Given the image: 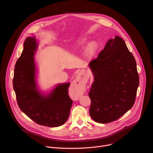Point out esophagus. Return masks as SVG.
I'll list each match as a JSON object with an SVG mask.
<instances>
[{
  "mask_svg": "<svg viewBox=\"0 0 153 153\" xmlns=\"http://www.w3.org/2000/svg\"><path fill=\"white\" fill-rule=\"evenodd\" d=\"M82 81V76H81V74H79V75L77 76L76 77V82H78L79 83H80V82ZM76 90L77 91V93H76V95H77V97H76V99H79V97H80V89L79 88H76Z\"/></svg>",
  "mask_w": 153,
  "mask_h": 153,
  "instance_id": "esophagus-1",
  "label": "esophagus"
}]
</instances>
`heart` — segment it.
<instances>
[{
  "label": "heart",
  "mask_w": 153,
  "mask_h": 153,
  "mask_svg": "<svg viewBox=\"0 0 153 153\" xmlns=\"http://www.w3.org/2000/svg\"><path fill=\"white\" fill-rule=\"evenodd\" d=\"M87 42L86 39L84 38L81 40V44H86ZM97 50V44L95 42H91L87 45L86 48V53L88 56H94Z\"/></svg>",
  "instance_id": "obj_1"
}]
</instances>
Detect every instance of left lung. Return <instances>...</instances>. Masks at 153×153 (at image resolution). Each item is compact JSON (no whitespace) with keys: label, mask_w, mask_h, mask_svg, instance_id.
Instances as JSON below:
<instances>
[{"label":"left lung","mask_w":153,"mask_h":153,"mask_svg":"<svg viewBox=\"0 0 153 153\" xmlns=\"http://www.w3.org/2000/svg\"><path fill=\"white\" fill-rule=\"evenodd\" d=\"M89 66L94 80L89 92L91 118L100 123L118 119L135 102L139 77L134 57L116 36L107 42Z\"/></svg>","instance_id":"left-lung-1"}]
</instances>
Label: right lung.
Returning <instances> with one entry per match:
<instances>
[{
  "label": "right lung",
  "instance_id": "right-lung-1",
  "mask_svg": "<svg viewBox=\"0 0 153 153\" xmlns=\"http://www.w3.org/2000/svg\"><path fill=\"white\" fill-rule=\"evenodd\" d=\"M37 48L35 37H28L17 59L13 80L21 111L37 124L49 127L62 125L68 120L73 101L68 95L70 83H59L48 94L38 90L34 56Z\"/></svg>",
  "mask_w": 153,
  "mask_h": 153
}]
</instances>
